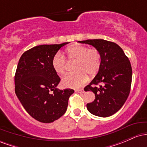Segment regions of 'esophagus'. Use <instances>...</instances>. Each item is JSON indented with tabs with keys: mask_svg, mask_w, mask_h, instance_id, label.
Returning <instances> with one entry per match:
<instances>
[{
	"mask_svg": "<svg viewBox=\"0 0 147 147\" xmlns=\"http://www.w3.org/2000/svg\"><path fill=\"white\" fill-rule=\"evenodd\" d=\"M75 92H79V93H84L85 91H84V89H77V90H75Z\"/></svg>",
	"mask_w": 147,
	"mask_h": 147,
	"instance_id": "esophagus-1",
	"label": "esophagus"
}]
</instances>
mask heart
I'll use <instances>...</instances> for the list:
<instances>
[{
  "label": "heart",
  "instance_id": "1",
  "mask_svg": "<svg viewBox=\"0 0 147 147\" xmlns=\"http://www.w3.org/2000/svg\"><path fill=\"white\" fill-rule=\"evenodd\" d=\"M69 61H76L75 70L77 72L66 75L62 79L61 84L65 88H79L88 82V77L95 76L101 66V55L96 48L81 44L72 45L65 49L63 55L58 52L52 60L54 71L59 75H63L66 70V59Z\"/></svg>",
  "mask_w": 147,
  "mask_h": 147
}]
</instances>
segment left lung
I'll return each mask as SVG.
<instances>
[{
  "label": "left lung",
  "mask_w": 147,
  "mask_h": 147,
  "mask_svg": "<svg viewBox=\"0 0 147 147\" xmlns=\"http://www.w3.org/2000/svg\"><path fill=\"white\" fill-rule=\"evenodd\" d=\"M98 50L102 62L97 75L84 88L92 91L95 99L88 103V111L98 117H106L117 112L129 97L132 80V68L129 59L117 44L104 39L78 41ZM103 84L99 88L94 86Z\"/></svg>",
  "instance_id": "8db88e82"
}]
</instances>
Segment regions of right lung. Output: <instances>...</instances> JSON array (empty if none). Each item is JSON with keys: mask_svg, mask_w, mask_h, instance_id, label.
<instances>
[{"mask_svg": "<svg viewBox=\"0 0 147 147\" xmlns=\"http://www.w3.org/2000/svg\"><path fill=\"white\" fill-rule=\"evenodd\" d=\"M68 43L35 46L25 52L18 61L15 92L25 110L38 122L51 123L61 117L74 92L57 88L61 79L52 66V58Z\"/></svg>", "mask_w": 147, "mask_h": 147, "instance_id": "right-lung-1", "label": "right lung"}]
</instances>
